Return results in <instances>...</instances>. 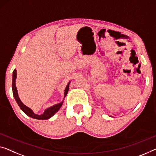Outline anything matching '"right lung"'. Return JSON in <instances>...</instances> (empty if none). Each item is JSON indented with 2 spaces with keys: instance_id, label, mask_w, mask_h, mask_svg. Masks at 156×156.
Masks as SVG:
<instances>
[{
  "instance_id": "obj_1",
  "label": "right lung",
  "mask_w": 156,
  "mask_h": 156,
  "mask_svg": "<svg viewBox=\"0 0 156 156\" xmlns=\"http://www.w3.org/2000/svg\"><path fill=\"white\" fill-rule=\"evenodd\" d=\"M16 69H14V70L12 74V93H13V96L14 97V99H15L16 103H17L19 106L21 108V109L24 112V113L28 115V116L31 117V118L35 119H39V120H46V119H49L54 116V115L58 111L59 109L61 108L62 105H63L64 99L66 96L68 94V90H69V85H70V82H69L68 83V85L66 86V88H65L64 90V98L63 100V101L60 103H58V104L54 105L53 106L49 107L45 109V111L44 112V113L42 114H37L33 112V111L29 107L26 106V105L23 104V103L21 102V100H20V97H19L18 95V91H17V88H16Z\"/></svg>"
}]
</instances>
